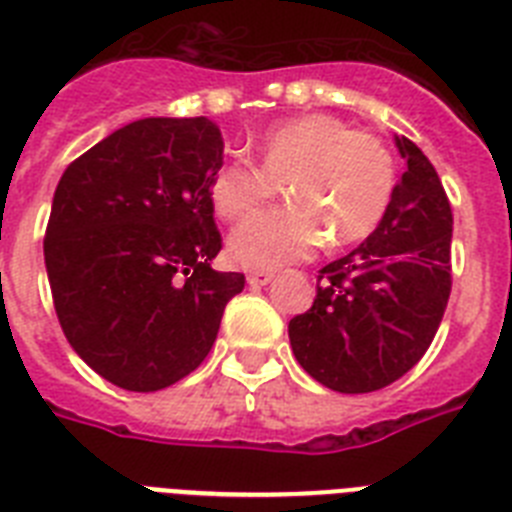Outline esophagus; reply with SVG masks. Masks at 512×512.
<instances>
[{"instance_id": "34e87169", "label": "esophagus", "mask_w": 512, "mask_h": 512, "mask_svg": "<svg viewBox=\"0 0 512 512\" xmlns=\"http://www.w3.org/2000/svg\"><path fill=\"white\" fill-rule=\"evenodd\" d=\"M273 273H268V270H252L247 276V283L249 286H268L270 281H273Z\"/></svg>"}]
</instances>
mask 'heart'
<instances>
[{"instance_id": "obj_1", "label": "heart", "mask_w": 512, "mask_h": 512, "mask_svg": "<svg viewBox=\"0 0 512 512\" xmlns=\"http://www.w3.org/2000/svg\"><path fill=\"white\" fill-rule=\"evenodd\" d=\"M283 187L289 205L239 223L229 255L244 268L299 263L328 242L349 247L380 226L395 190V158L377 135L356 132L330 114H304L268 130L257 163L231 158L210 176L216 216L236 221Z\"/></svg>"}]
</instances>
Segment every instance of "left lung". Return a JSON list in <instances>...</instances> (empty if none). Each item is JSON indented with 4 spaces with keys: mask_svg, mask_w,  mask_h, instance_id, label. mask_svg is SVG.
<instances>
[{
    "mask_svg": "<svg viewBox=\"0 0 512 512\" xmlns=\"http://www.w3.org/2000/svg\"><path fill=\"white\" fill-rule=\"evenodd\" d=\"M406 171L380 226L317 276V296L289 322L296 362L338 393H372L424 356L450 296L453 213L440 176L409 137Z\"/></svg>",
    "mask_w": 512,
    "mask_h": 512,
    "instance_id": "left-lung-1",
    "label": "left lung"
}]
</instances>
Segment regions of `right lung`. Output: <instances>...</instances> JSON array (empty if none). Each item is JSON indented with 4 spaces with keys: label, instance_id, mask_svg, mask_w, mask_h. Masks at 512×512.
I'll list each match as a JSON object with an SVG mask.
<instances>
[{
    "label": "right lung",
    "instance_id": "right-lung-1",
    "mask_svg": "<svg viewBox=\"0 0 512 512\" xmlns=\"http://www.w3.org/2000/svg\"><path fill=\"white\" fill-rule=\"evenodd\" d=\"M223 137L205 117L124 124L62 174L44 260L59 325L103 380L169 388L203 364L242 273L210 260L221 234L208 197Z\"/></svg>",
    "mask_w": 512,
    "mask_h": 512
}]
</instances>
